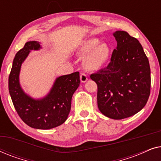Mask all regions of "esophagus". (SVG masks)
<instances>
[{"instance_id": "34e87169", "label": "esophagus", "mask_w": 161, "mask_h": 161, "mask_svg": "<svg viewBox=\"0 0 161 161\" xmlns=\"http://www.w3.org/2000/svg\"><path fill=\"white\" fill-rule=\"evenodd\" d=\"M80 81L82 83H85L86 82V81L88 80V76L85 73H81L80 76Z\"/></svg>"}]
</instances>
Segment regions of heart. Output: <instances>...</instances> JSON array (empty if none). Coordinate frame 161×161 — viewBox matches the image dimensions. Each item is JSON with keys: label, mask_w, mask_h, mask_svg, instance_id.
Listing matches in <instances>:
<instances>
[{"label": "heart", "mask_w": 161, "mask_h": 161, "mask_svg": "<svg viewBox=\"0 0 161 161\" xmlns=\"http://www.w3.org/2000/svg\"><path fill=\"white\" fill-rule=\"evenodd\" d=\"M80 56L87 55L83 65L87 69L98 70L108 63L111 55V49L107 43H100L98 39L92 38L83 41L76 50Z\"/></svg>", "instance_id": "1"}]
</instances>
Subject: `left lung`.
Masks as SVG:
<instances>
[{
  "instance_id": "1",
  "label": "left lung",
  "mask_w": 161,
  "mask_h": 161,
  "mask_svg": "<svg viewBox=\"0 0 161 161\" xmlns=\"http://www.w3.org/2000/svg\"><path fill=\"white\" fill-rule=\"evenodd\" d=\"M117 42L106 68L90 78L97 85V105L103 115L122 119L139 112L150 94V67L137 39L123 31L113 34Z\"/></svg>"
}]
</instances>
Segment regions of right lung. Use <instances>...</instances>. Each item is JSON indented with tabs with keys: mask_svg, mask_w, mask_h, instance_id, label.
I'll list each match as a JSON object with an SVG mask.
<instances>
[{
	"mask_svg": "<svg viewBox=\"0 0 161 161\" xmlns=\"http://www.w3.org/2000/svg\"><path fill=\"white\" fill-rule=\"evenodd\" d=\"M39 42H27L15 55L8 77V91L17 114L33 128L48 130L62 125L71 109L72 97L80 85L79 72L58 77L47 95L34 99L26 94L19 83V72L31 50H39Z\"/></svg>",
	"mask_w": 161,
	"mask_h": 161,
	"instance_id": "obj_1",
	"label": "right lung"
}]
</instances>
